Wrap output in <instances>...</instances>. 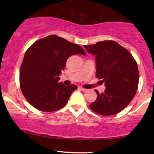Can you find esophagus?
<instances>
[{
  "instance_id": "34e87169",
  "label": "esophagus",
  "mask_w": 154,
  "mask_h": 154,
  "mask_svg": "<svg viewBox=\"0 0 154 154\" xmlns=\"http://www.w3.org/2000/svg\"><path fill=\"white\" fill-rule=\"evenodd\" d=\"M79 89L81 90V91H83V92H86V91H88V89H85V88H82V87H79Z\"/></svg>"
}]
</instances>
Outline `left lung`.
<instances>
[{"label": "left lung", "mask_w": 154, "mask_h": 154, "mask_svg": "<svg viewBox=\"0 0 154 154\" xmlns=\"http://www.w3.org/2000/svg\"><path fill=\"white\" fill-rule=\"evenodd\" d=\"M84 47L95 56L96 77L106 87L104 93L95 91L97 98L90 108L103 116L119 113L131 102L138 88L137 62L128 49L114 40H104Z\"/></svg>", "instance_id": "1"}]
</instances>
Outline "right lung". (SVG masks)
Here are the masks:
<instances>
[{
  "mask_svg": "<svg viewBox=\"0 0 154 154\" xmlns=\"http://www.w3.org/2000/svg\"><path fill=\"white\" fill-rule=\"evenodd\" d=\"M86 55L82 48L56 35L35 41L24 56L19 84L25 98L35 109L45 112L64 106L77 87L59 82L66 60L72 55Z\"/></svg>",
  "mask_w": 154,
  "mask_h": 154,
  "instance_id": "obj_1",
  "label": "right lung"
}]
</instances>
